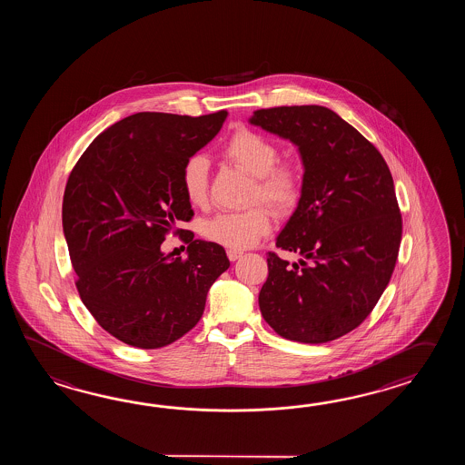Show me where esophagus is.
<instances>
[{
  "instance_id": "obj_1",
  "label": "esophagus",
  "mask_w": 465,
  "mask_h": 465,
  "mask_svg": "<svg viewBox=\"0 0 465 465\" xmlns=\"http://www.w3.org/2000/svg\"><path fill=\"white\" fill-rule=\"evenodd\" d=\"M241 256H242V251H237V249H229V261H237V259H239Z\"/></svg>"
}]
</instances>
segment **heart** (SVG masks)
<instances>
[{"instance_id": "1", "label": "heart", "mask_w": 465, "mask_h": 465, "mask_svg": "<svg viewBox=\"0 0 465 465\" xmlns=\"http://www.w3.org/2000/svg\"><path fill=\"white\" fill-rule=\"evenodd\" d=\"M223 154L256 178L252 201L262 199L277 213L296 208L302 194L301 173L291 164H277L279 149L271 139L249 129L234 133ZM181 188L193 206H204L209 194V161L203 154L189 156L181 169ZM271 213L264 206L247 211H226L203 221L201 234L214 244L246 249L271 231Z\"/></svg>"}]
</instances>
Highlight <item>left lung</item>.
Segmentation results:
<instances>
[{"mask_svg":"<svg viewBox=\"0 0 465 465\" xmlns=\"http://www.w3.org/2000/svg\"><path fill=\"white\" fill-rule=\"evenodd\" d=\"M249 123L296 144L302 194L267 254L259 309L279 336L322 344L356 329L394 272L402 218L382 154L324 106L257 109Z\"/></svg>","mask_w":465,"mask_h":465,"instance_id":"8db88e82","label":"left lung"}]
</instances>
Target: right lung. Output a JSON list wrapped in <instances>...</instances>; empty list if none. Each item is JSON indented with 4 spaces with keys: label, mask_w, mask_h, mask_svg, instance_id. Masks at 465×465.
<instances>
[{
    "label": "right lung",
    "mask_w": 465,
    "mask_h": 465,
    "mask_svg": "<svg viewBox=\"0 0 465 465\" xmlns=\"http://www.w3.org/2000/svg\"><path fill=\"white\" fill-rule=\"evenodd\" d=\"M226 118L228 111L131 114L101 133L71 171L63 232L79 296L99 326L128 346L158 349L184 336L229 267L224 247L191 231L183 237L186 259L161 251L169 231L194 216L181 188L183 164Z\"/></svg>",
    "instance_id": "right-lung-1"
}]
</instances>
